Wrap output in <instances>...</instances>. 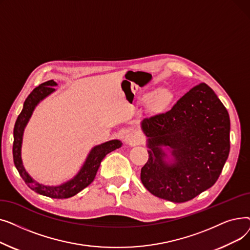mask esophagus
<instances>
[{"mask_svg": "<svg viewBox=\"0 0 250 250\" xmlns=\"http://www.w3.org/2000/svg\"><path fill=\"white\" fill-rule=\"evenodd\" d=\"M139 141H140L139 137L136 134H134V133H127L125 136V142L127 144V145L135 146V145H137V144L139 143Z\"/></svg>", "mask_w": 250, "mask_h": 250, "instance_id": "esophagus-1", "label": "esophagus"}]
</instances>
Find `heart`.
<instances>
[{
  "label": "heart",
  "mask_w": 250,
  "mask_h": 250,
  "mask_svg": "<svg viewBox=\"0 0 250 250\" xmlns=\"http://www.w3.org/2000/svg\"><path fill=\"white\" fill-rule=\"evenodd\" d=\"M144 102H149L152 100V104L156 108H165L171 103L173 99L172 92L167 88H160L154 92H149V93L143 96Z\"/></svg>",
  "instance_id": "b5f03b06"
}]
</instances>
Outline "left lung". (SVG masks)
<instances>
[{"label":"left lung","mask_w":250,"mask_h":250,"mask_svg":"<svg viewBox=\"0 0 250 250\" xmlns=\"http://www.w3.org/2000/svg\"><path fill=\"white\" fill-rule=\"evenodd\" d=\"M149 159L142 183L152 194L173 203L192 200L215 185L230 151L227 109L207 84L201 83L164 113L144 118ZM168 146L172 162H166Z\"/></svg>","instance_id":"8db88e82"}]
</instances>
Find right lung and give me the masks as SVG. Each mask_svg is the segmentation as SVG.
Wrapping results in <instances>:
<instances>
[{
    "label": "right lung",
    "instance_id": "obj_1",
    "mask_svg": "<svg viewBox=\"0 0 250 250\" xmlns=\"http://www.w3.org/2000/svg\"><path fill=\"white\" fill-rule=\"evenodd\" d=\"M58 84L54 80H49L36 87L31 93L26 98L23 109L21 113L18 115L17 121L14 126V142H13V159L14 164L18 170L20 176L23 178L26 185L29 188L34 190L35 192L42 194L45 196H49L52 199H68L74 196L82 189L87 188L90 183L94 180L97 170L100 166L101 161L108 153L121 148L123 143L118 140H111L100 144L98 146L92 148L90 153L88 154L86 161L84 162L80 171L77 173L71 180L62 183L61 186L49 187L43 186L35 181L27 172L23 166L22 158H21V147H22V139L24 134V128L26 125L28 124L32 112L36 105L47 97L52 92H55V86Z\"/></svg>",
    "mask_w": 250,
    "mask_h": 250
}]
</instances>
